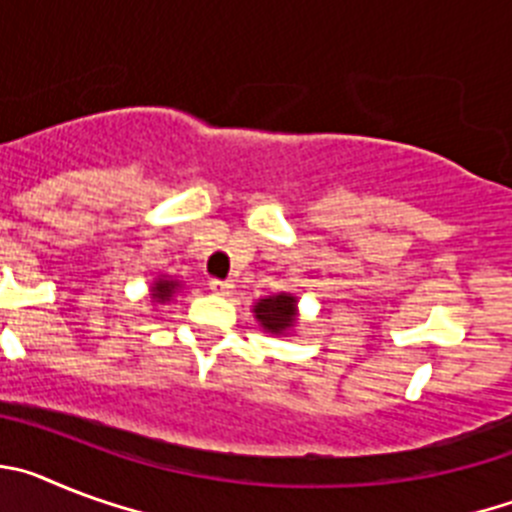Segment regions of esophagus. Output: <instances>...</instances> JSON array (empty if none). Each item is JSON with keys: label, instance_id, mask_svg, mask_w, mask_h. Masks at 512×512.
Listing matches in <instances>:
<instances>
[{"label": "esophagus", "instance_id": "obj_1", "mask_svg": "<svg viewBox=\"0 0 512 512\" xmlns=\"http://www.w3.org/2000/svg\"><path fill=\"white\" fill-rule=\"evenodd\" d=\"M210 289H212V292H215V295L228 297L230 292H233V282H223V279H212Z\"/></svg>", "mask_w": 512, "mask_h": 512}]
</instances>
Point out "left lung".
<instances>
[{"mask_svg":"<svg viewBox=\"0 0 512 512\" xmlns=\"http://www.w3.org/2000/svg\"><path fill=\"white\" fill-rule=\"evenodd\" d=\"M253 312H256V320H259L266 333H271V336H284L297 320V300L292 295H287V292H282V295H269L253 305Z\"/></svg>","mask_w":512,"mask_h":512,"instance_id":"obj_1","label":"left lung"}]
</instances>
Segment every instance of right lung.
I'll return each mask as SVG.
<instances>
[{
	"label": "right lung",
	"mask_w": 512,
	"mask_h": 512,
	"mask_svg": "<svg viewBox=\"0 0 512 512\" xmlns=\"http://www.w3.org/2000/svg\"><path fill=\"white\" fill-rule=\"evenodd\" d=\"M182 287V284L179 282H174V279H169V277H161V279H156V282H153V287H151V297L156 302H169L171 297H174V292L176 289Z\"/></svg>",
	"instance_id": "add662e5"
}]
</instances>
